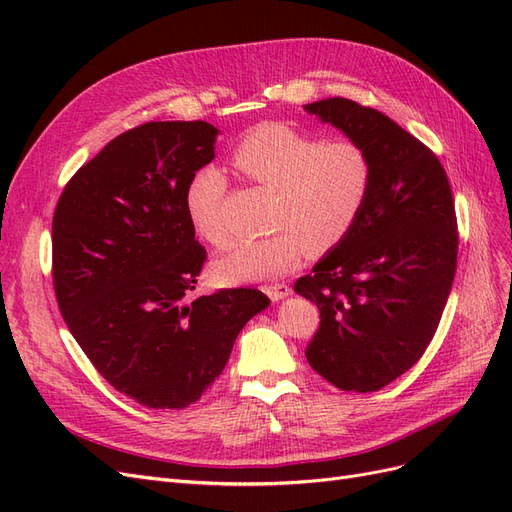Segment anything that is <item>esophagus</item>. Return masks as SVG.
Instances as JSON below:
<instances>
[{"instance_id": "1", "label": "esophagus", "mask_w": 512, "mask_h": 512, "mask_svg": "<svg viewBox=\"0 0 512 512\" xmlns=\"http://www.w3.org/2000/svg\"><path fill=\"white\" fill-rule=\"evenodd\" d=\"M265 292H267V297L271 301H282V299L288 297L292 290L286 284H271V286H265Z\"/></svg>"}]
</instances>
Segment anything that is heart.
Returning a JSON list of instances; mask_svg holds the SVG:
<instances>
[{"label":"heart","instance_id":"b5f03b06","mask_svg":"<svg viewBox=\"0 0 512 512\" xmlns=\"http://www.w3.org/2000/svg\"><path fill=\"white\" fill-rule=\"evenodd\" d=\"M232 164L262 188L275 190L271 237L239 241L213 260L220 284L269 280L301 265L305 252L324 254L359 222L374 185L369 151L350 138L320 136L271 121L241 136ZM228 181L215 166L200 168L185 190V211L200 237L220 247L228 241L222 203Z\"/></svg>","mask_w":512,"mask_h":512}]
</instances>
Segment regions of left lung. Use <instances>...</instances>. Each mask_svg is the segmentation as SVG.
I'll return each instance as SVG.
<instances>
[{
	"mask_svg": "<svg viewBox=\"0 0 512 512\" xmlns=\"http://www.w3.org/2000/svg\"><path fill=\"white\" fill-rule=\"evenodd\" d=\"M305 111L374 162L359 222L294 284L320 309L305 356L337 389L380 391L421 359L451 292L459 245L451 183L436 153L376 108L327 98Z\"/></svg>",
	"mask_w": 512,
	"mask_h": 512,
	"instance_id": "obj_1",
	"label": "left lung"
}]
</instances>
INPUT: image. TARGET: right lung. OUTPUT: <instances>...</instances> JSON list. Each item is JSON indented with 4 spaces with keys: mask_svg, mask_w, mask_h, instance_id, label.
<instances>
[{
    "mask_svg": "<svg viewBox=\"0 0 512 512\" xmlns=\"http://www.w3.org/2000/svg\"><path fill=\"white\" fill-rule=\"evenodd\" d=\"M207 121H149L76 170L53 215V284L70 333L119 393L181 410L222 374L269 297L228 288L190 299L207 258L185 190L215 158Z\"/></svg>",
    "mask_w": 512,
    "mask_h": 512,
    "instance_id": "add662e5",
    "label": "right lung"
}]
</instances>
